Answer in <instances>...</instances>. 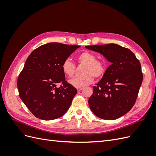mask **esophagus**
<instances>
[{
  "label": "esophagus",
  "mask_w": 156,
  "mask_h": 156,
  "mask_svg": "<svg viewBox=\"0 0 156 156\" xmlns=\"http://www.w3.org/2000/svg\"><path fill=\"white\" fill-rule=\"evenodd\" d=\"M77 91H78V92H79V91L82 90H83V88H77Z\"/></svg>",
  "instance_id": "1"
}]
</instances>
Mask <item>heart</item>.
<instances>
[{
    "instance_id": "obj_1",
    "label": "heart",
    "mask_w": 156,
    "mask_h": 156,
    "mask_svg": "<svg viewBox=\"0 0 156 156\" xmlns=\"http://www.w3.org/2000/svg\"><path fill=\"white\" fill-rule=\"evenodd\" d=\"M79 65L84 66L81 69L82 75L71 80L70 84L73 87L83 88L91 84L94 77L96 79L102 78L106 72V64L104 61L97 59V56L89 51H84L79 54L77 58ZM62 72L69 78L74 76L76 66L69 58L63 61L61 66Z\"/></svg>"
}]
</instances>
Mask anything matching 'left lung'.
I'll use <instances>...</instances> for the list:
<instances>
[{
	"label": "left lung",
	"instance_id": "1",
	"mask_svg": "<svg viewBox=\"0 0 156 156\" xmlns=\"http://www.w3.org/2000/svg\"><path fill=\"white\" fill-rule=\"evenodd\" d=\"M112 64L89 98L91 111L100 119L115 120L133 107L143 82L139 60L129 49L115 44L88 45Z\"/></svg>",
	"mask_w": 156,
	"mask_h": 156
}]
</instances>
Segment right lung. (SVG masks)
<instances>
[{"instance_id": "obj_1", "label": "right lung", "mask_w": 156, "mask_h": 156, "mask_svg": "<svg viewBox=\"0 0 156 156\" xmlns=\"http://www.w3.org/2000/svg\"><path fill=\"white\" fill-rule=\"evenodd\" d=\"M79 47L49 43L27 59L17 85L21 100L37 119H56L68 110L77 91L66 81L61 66Z\"/></svg>"}]
</instances>
